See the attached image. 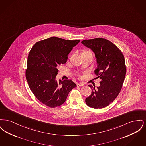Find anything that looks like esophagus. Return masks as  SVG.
Returning <instances> with one entry per match:
<instances>
[{
  "label": "esophagus",
  "instance_id": "1",
  "mask_svg": "<svg viewBox=\"0 0 146 146\" xmlns=\"http://www.w3.org/2000/svg\"><path fill=\"white\" fill-rule=\"evenodd\" d=\"M84 85V84L83 83H78L77 84V86L78 87H80V86H83Z\"/></svg>",
  "mask_w": 146,
  "mask_h": 146
}]
</instances>
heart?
Here are the masks:
<instances>
[{"instance_id": "b5f03b06", "label": "heart", "mask_w": 146, "mask_h": 146, "mask_svg": "<svg viewBox=\"0 0 146 146\" xmlns=\"http://www.w3.org/2000/svg\"><path fill=\"white\" fill-rule=\"evenodd\" d=\"M87 51H85V52H87Z\"/></svg>"}]
</instances>
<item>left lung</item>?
<instances>
[{"instance_id":"obj_1","label":"left lung","mask_w":146,"mask_h":146,"mask_svg":"<svg viewBox=\"0 0 146 146\" xmlns=\"http://www.w3.org/2000/svg\"><path fill=\"white\" fill-rule=\"evenodd\" d=\"M82 42L95 53L97 63L95 74L101 79L96 89L89 85L92 91L85 102L93 108H102L116 98L122 88L126 72L124 56L115 45L104 38L84 40Z\"/></svg>"}]
</instances>
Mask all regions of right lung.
Wrapping results in <instances>:
<instances>
[{
    "label": "right lung",
    "mask_w": 146,
    "mask_h": 146,
    "mask_svg": "<svg viewBox=\"0 0 146 146\" xmlns=\"http://www.w3.org/2000/svg\"><path fill=\"white\" fill-rule=\"evenodd\" d=\"M80 40L51 37L35 44L29 52L26 78L29 87L43 104L54 108L62 104L76 87L72 80H55L58 66L67 62L68 55Z\"/></svg>",
    "instance_id": "right-lung-1"
}]
</instances>
